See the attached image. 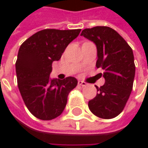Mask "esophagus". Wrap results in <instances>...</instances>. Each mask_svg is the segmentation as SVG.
Here are the masks:
<instances>
[{
  "label": "esophagus",
  "mask_w": 148,
  "mask_h": 148,
  "mask_svg": "<svg viewBox=\"0 0 148 148\" xmlns=\"http://www.w3.org/2000/svg\"><path fill=\"white\" fill-rule=\"evenodd\" d=\"M78 84H79V86H86L87 85L86 82H84V81H82V80H79V81H78Z\"/></svg>",
  "instance_id": "obj_1"
}]
</instances>
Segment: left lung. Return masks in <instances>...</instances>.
<instances>
[{"label":"left lung","mask_w":148,"mask_h":148,"mask_svg":"<svg viewBox=\"0 0 148 148\" xmlns=\"http://www.w3.org/2000/svg\"><path fill=\"white\" fill-rule=\"evenodd\" d=\"M81 36L97 47V68H102L105 83L97 88V95L88 102L90 110L97 116L110 119L125 107L135 74L132 49L112 28L96 26L82 31Z\"/></svg>","instance_id":"obj_1"}]
</instances>
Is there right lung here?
Listing matches in <instances>:
<instances>
[{"mask_svg": "<svg viewBox=\"0 0 148 148\" xmlns=\"http://www.w3.org/2000/svg\"><path fill=\"white\" fill-rule=\"evenodd\" d=\"M80 29H45L19 47L15 64L18 90L30 112L38 119L52 120L64 110L69 93L78 84L74 77L51 79L52 62L59 61Z\"/></svg>", "mask_w": 148, "mask_h": 148, "instance_id": "obj_1", "label": "right lung"}]
</instances>
